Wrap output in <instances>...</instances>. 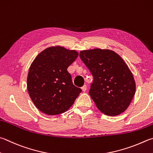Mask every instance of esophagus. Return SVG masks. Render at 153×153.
Masks as SVG:
<instances>
[{"mask_svg":"<svg viewBox=\"0 0 153 153\" xmlns=\"http://www.w3.org/2000/svg\"><path fill=\"white\" fill-rule=\"evenodd\" d=\"M82 91H86V90H87V86H86L85 85H83L82 87Z\"/></svg>","mask_w":153,"mask_h":153,"instance_id":"obj_1","label":"esophagus"}]
</instances>
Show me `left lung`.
Returning a JSON list of instances; mask_svg holds the SVG:
<instances>
[{
	"mask_svg": "<svg viewBox=\"0 0 153 153\" xmlns=\"http://www.w3.org/2000/svg\"><path fill=\"white\" fill-rule=\"evenodd\" d=\"M79 57L93 76L89 94L108 116H117L129 106L136 91L132 72L120 55L110 49L81 51Z\"/></svg>",
	"mask_w": 153,
	"mask_h": 153,
	"instance_id": "1",
	"label": "left lung"
}]
</instances>
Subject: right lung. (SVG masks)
<instances>
[{
    "instance_id": "right-lung-1",
    "label": "right lung",
    "mask_w": 153,
    "mask_h": 153,
    "mask_svg": "<svg viewBox=\"0 0 153 153\" xmlns=\"http://www.w3.org/2000/svg\"><path fill=\"white\" fill-rule=\"evenodd\" d=\"M75 50L50 47L39 54L30 66L27 90L33 104L48 115L67 111L82 90L73 84L67 69L78 56Z\"/></svg>"
}]
</instances>
